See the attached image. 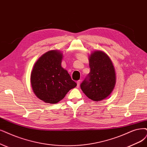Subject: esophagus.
<instances>
[{"label":"esophagus","mask_w":147,"mask_h":147,"mask_svg":"<svg viewBox=\"0 0 147 147\" xmlns=\"http://www.w3.org/2000/svg\"><path fill=\"white\" fill-rule=\"evenodd\" d=\"M80 80H78L77 81V87L78 88L80 86Z\"/></svg>","instance_id":"1"}]
</instances>
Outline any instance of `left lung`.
<instances>
[{
  "label": "left lung",
  "mask_w": 147,
  "mask_h": 147,
  "mask_svg": "<svg viewBox=\"0 0 147 147\" xmlns=\"http://www.w3.org/2000/svg\"><path fill=\"white\" fill-rule=\"evenodd\" d=\"M90 72L80 84L88 98L100 101L110 94L115 87L116 74L110 57L101 51H96L89 58Z\"/></svg>",
  "instance_id": "8db88e82"
}]
</instances>
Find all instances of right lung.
<instances>
[{
  "label": "right lung",
  "mask_w": 147,
  "mask_h": 147,
  "mask_svg": "<svg viewBox=\"0 0 147 147\" xmlns=\"http://www.w3.org/2000/svg\"><path fill=\"white\" fill-rule=\"evenodd\" d=\"M62 54L49 51L37 60L31 74V84L38 98L49 104H56L77 84L67 70L61 67Z\"/></svg>",
  "instance_id": "add662e5"
}]
</instances>
